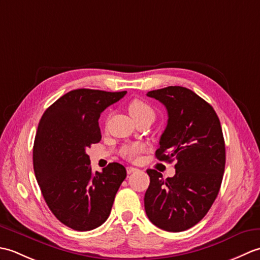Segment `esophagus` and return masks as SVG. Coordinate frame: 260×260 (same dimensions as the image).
<instances>
[{
    "label": "esophagus",
    "instance_id": "34e87169",
    "mask_svg": "<svg viewBox=\"0 0 260 260\" xmlns=\"http://www.w3.org/2000/svg\"><path fill=\"white\" fill-rule=\"evenodd\" d=\"M136 171H137V169H136V168H133V167H127V168H126V172L128 173V174L133 173V172H136Z\"/></svg>",
    "mask_w": 260,
    "mask_h": 260
}]
</instances>
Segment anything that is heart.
Instances as JSON below:
<instances>
[{
    "label": "heart",
    "mask_w": 260,
    "mask_h": 260,
    "mask_svg": "<svg viewBox=\"0 0 260 260\" xmlns=\"http://www.w3.org/2000/svg\"><path fill=\"white\" fill-rule=\"evenodd\" d=\"M128 112L135 121L146 117L154 118V116H155V113H154V109L151 107V105H148L146 102L137 98L133 99V101L128 104ZM140 151L141 145L139 144L126 145L121 148L120 154L126 158L134 159L137 155V153Z\"/></svg>",
    "instance_id": "1"
}]
</instances>
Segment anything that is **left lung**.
<instances>
[{"label": "left lung", "mask_w": 260, "mask_h": 260, "mask_svg": "<svg viewBox=\"0 0 260 260\" xmlns=\"http://www.w3.org/2000/svg\"><path fill=\"white\" fill-rule=\"evenodd\" d=\"M147 96L161 102L169 115L155 156L175 158L176 164L173 178L146 171L151 182L145 212L156 227L180 233L200 221L219 193L225 165L221 125L211 105L185 87L170 86Z\"/></svg>", "instance_id": "obj_1"}]
</instances>
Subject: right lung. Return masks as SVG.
I'll list each match as a JSON object with an SVG mask.
<instances>
[{
  "label": "right lung",
  "mask_w": 260,
  "mask_h": 260,
  "mask_svg": "<svg viewBox=\"0 0 260 260\" xmlns=\"http://www.w3.org/2000/svg\"><path fill=\"white\" fill-rule=\"evenodd\" d=\"M126 91L76 89L43 113L33 145V169L42 196L60 222L89 231L109 217L114 199L126 178L119 163L91 172L86 150L102 140L98 119Z\"/></svg>",
  "instance_id": "right-lung-1"
}]
</instances>
